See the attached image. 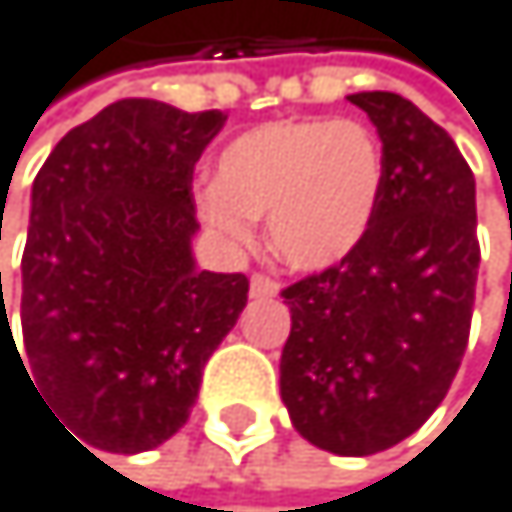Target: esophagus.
<instances>
[{
  "mask_svg": "<svg viewBox=\"0 0 512 512\" xmlns=\"http://www.w3.org/2000/svg\"><path fill=\"white\" fill-rule=\"evenodd\" d=\"M279 292V282L270 276H251V298H276Z\"/></svg>",
  "mask_w": 512,
  "mask_h": 512,
  "instance_id": "obj_1",
  "label": "esophagus"
}]
</instances>
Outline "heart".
I'll list each match as a JSON object with an SVG mask.
<instances>
[{
    "label": "heart",
    "mask_w": 512,
    "mask_h": 512,
    "mask_svg": "<svg viewBox=\"0 0 512 512\" xmlns=\"http://www.w3.org/2000/svg\"><path fill=\"white\" fill-rule=\"evenodd\" d=\"M385 189V155L357 120H267L223 145L198 214L230 245L267 217L270 245L295 270L320 273L370 236Z\"/></svg>",
    "instance_id": "b5f03b06"
}]
</instances>
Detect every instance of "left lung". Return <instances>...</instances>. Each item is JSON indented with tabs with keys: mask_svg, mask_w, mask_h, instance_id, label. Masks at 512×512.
<instances>
[{
	"mask_svg": "<svg viewBox=\"0 0 512 512\" xmlns=\"http://www.w3.org/2000/svg\"><path fill=\"white\" fill-rule=\"evenodd\" d=\"M382 139L385 189L370 236L282 292L292 332L279 395L311 445L370 457L445 401L473 320L476 177L454 139L395 92H354Z\"/></svg>",
	"mask_w": 512,
	"mask_h": 512,
	"instance_id": "8db88e82",
	"label": "left lung"
}]
</instances>
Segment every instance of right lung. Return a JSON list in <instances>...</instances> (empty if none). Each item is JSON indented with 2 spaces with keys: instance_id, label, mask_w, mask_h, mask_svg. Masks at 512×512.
I'll return each mask as SVG.
<instances>
[{
  "instance_id": "right-lung-1",
  "label": "right lung",
  "mask_w": 512,
  "mask_h": 512,
  "mask_svg": "<svg viewBox=\"0 0 512 512\" xmlns=\"http://www.w3.org/2000/svg\"><path fill=\"white\" fill-rule=\"evenodd\" d=\"M223 124V111L124 99L67 133L33 180L21 261L30 373L5 301L0 351L8 339L89 454H139L177 435L248 301L245 273L198 270L192 254V170Z\"/></svg>"
}]
</instances>
